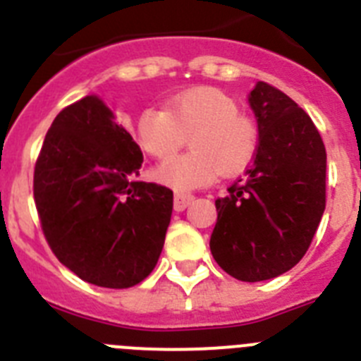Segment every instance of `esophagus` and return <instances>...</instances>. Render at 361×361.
<instances>
[{
    "instance_id": "esophagus-1",
    "label": "esophagus",
    "mask_w": 361,
    "mask_h": 361,
    "mask_svg": "<svg viewBox=\"0 0 361 361\" xmlns=\"http://www.w3.org/2000/svg\"><path fill=\"white\" fill-rule=\"evenodd\" d=\"M195 197L190 195V193H175V200H173V208L175 212H184V209L193 202Z\"/></svg>"
}]
</instances>
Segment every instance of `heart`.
<instances>
[{
	"mask_svg": "<svg viewBox=\"0 0 361 361\" xmlns=\"http://www.w3.org/2000/svg\"><path fill=\"white\" fill-rule=\"evenodd\" d=\"M190 137L194 152L166 159L155 177L178 191L208 186L216 175L233 177L257 155L258 126L237 101L216 88H191L170 99L166 110L148 108L137 121V139L157 159L171 157Z\"/></svg>",
	"mask_w": 361,
	"mask_h": 361,
	"instance_id": "obj_1",
	"label": "heart"
}]
</instances>
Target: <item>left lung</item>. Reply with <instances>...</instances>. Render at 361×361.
Returning <instances> with one entry per match:
<instances>
[{"mask_svg": "<svg viewBox=\"0 0 361 361\" xmlns=\"http://www.w3.org/2000/svg\"><path fill=\"white\" fill-rule=\"evenodd\" d=\"M258 149L247 175L219 197L209 250L233 279L260 282L302 260L325 209V146L291 97L258 81L250 95Z\"/></svg>", "mask_w": 361, "mask_h": 361, "instance_id": "obj_1", "label": "left lung"}]
</instances>
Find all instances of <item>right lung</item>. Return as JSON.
Listing matches in <instances>:
<instances>
[{"label": "right lung", "mask_w": 361, "mask_h": 361, "mask_svg": "<svg viewBox=\"0 0 361 361\" xmlns=\"http://www.w3.org/2000/svg\"><path fill=\"white\" fill-rule=\"evenodd\" d=\"M142 152L95 95L63 108L34 168V202L50 250L79 279L126 289L153 271L173 191L133 183Z\"/></svg>", "instance_id": "1"}]
</instances>
